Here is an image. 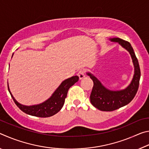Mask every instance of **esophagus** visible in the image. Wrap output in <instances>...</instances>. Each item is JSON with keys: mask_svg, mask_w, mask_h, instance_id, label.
Instances as JSON below:
<instances>
[{"mask_svg": "<svg viewBox=\"0 0 149 149\" xmlns=\"http://www.w3.org/2000/svg\"><path fill=\"white\" fill-rule=\"evenodd\" d=\"M77 75H78V76H79V79H84V78L85 76V72H84V70H80V71L78 72Z\"/></svg>", "mask_w": 149, "mask_h": 149, "instance_id": "34e87169", "label": "esophagus"}]
</instances>
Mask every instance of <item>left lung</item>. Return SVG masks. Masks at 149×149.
Returning a JSON list of instances; mask_svg holds the SVG:
<instances>
[{
    "mask_svg": "<svg viewBox=\"0 0 149 149\" xmlns=\"http://www.w3.org/2000/svg\"><path fill=\"white\" fill-rule=\"evenodd\" d=\"M109 40L111 42H118L123 49L129 52L134 66V74L132 81L127 87L122 90L114 91L105 87L91 73H86L93 81L94 84L91 94L90 95L91 102L97 109L107 112L117 110L129 104L132 101L137 92L141 77L138 60L130 42L117 37L110 38Z\"/></svg>",
    "mask_w": 149,
    "mask_h": 149,
    "instance_id": "1",
    "label": "left lung"
}]
</instances>
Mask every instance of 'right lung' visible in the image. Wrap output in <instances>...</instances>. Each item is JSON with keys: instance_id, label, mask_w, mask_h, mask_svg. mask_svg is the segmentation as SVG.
<instances>
[{"instance_id": "obj_1", "label": "right lung", "mask_w": 149, "mask_h": 149, "mask_svg": "<svg viewBox=\"0 0 149 149\" xmlns=\"http://www.w3.org/2000/svg\"><path fill=\"white\" fill-rule=\"evenodd\" d=\"M78 80H79V77L77 75L68 78L63 81L61 84L59 85V87L52 93L51 97L45 100V102L31 106H26L19 103L15 99L10 91L8 84V88L14 102L22 111H23L27 114L33 116L47 118L56 114L62 109L63 105L64 104L65 99L66 98L68 89L70 87H72L73 85L77 82Z\"/></svg>"}]
</instances>
